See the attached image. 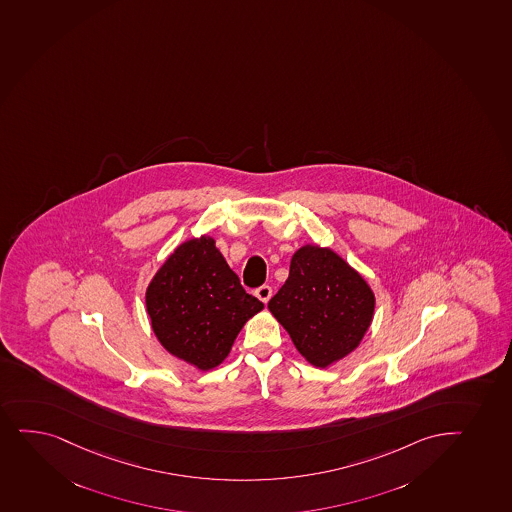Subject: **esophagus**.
Returning <instances> with one entry per match:
<instances>
[{"mask_svg": "<svg viewBox=\"0 0 512 512\" xmlns=\"http://www.w3.org/2000/svg\"><path fill=\"white\" fill-rule=\"evenodd\" d=\"M255 296H257L262 303H269L270 296H272V288L264 284V286L255 289Z\"/></svg>", "mask_w": 512, "mask_h": 512, "instance_id": "obj_1", "label": "esophagus"}]
</instances>
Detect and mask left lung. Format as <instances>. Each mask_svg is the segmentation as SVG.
Here are the masks:
<instances>
[{"instance_id": "left-lung-1", "label": "left lung", "mask_w": 512, "mask_h": 512, "mask_svg": "<svg viewBox=\"0 0 512 512\" xmlns=\"http://www.w3.org/2000/svg\"><path fill=\"white\" fill-rule=\"evenodd\" d=\"M299 354L316 368L351 354L373 322L374 293L357 270L330 248L294 253L288 281L269 301Z\"/></svg>"}]
</instances>
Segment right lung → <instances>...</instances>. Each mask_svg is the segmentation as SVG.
Returning <instances> with one entry per match:
<instances>
[{"mask_svg": "<svg viewBox=\"0 0 512 512\" xmlns=\"http://www.w3.org/2000/svg\"><path fill=\"white\" fill-rule=\"evenodd\" d=\"M262 308L207 235L178 245L146 289L156 339L201 371L226 359L243 325Z\"/></svg>", "mask_w": 512, "mask_h": 512, "instance_id": "obj_1", "label": "right lung"}]
</instances>
